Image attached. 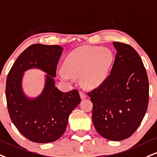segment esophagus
I'll list each match as a JSON object with an SVG mask.
<instances>
[{"label": "esophagus", "mask_w": 157, "mask_h": 157, "mask_svg": "<svg viewBox=\"0 0 157 157\" xmlns=\"http://www.w3.org/2000/svg\"><path fill=\"white\" fill-rule=\"evenodd\" d=\"M80 97H81V99H86V98L87 97L86 94L85 93L84 91H82V90H80Z\"/></svg>", "instance_id": "1"}]
</instances>
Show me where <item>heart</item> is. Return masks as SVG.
<instances>
[{"label": "heart", "instance_id": "heart-1", "mask_svg": "<svg viewBox=\"0 0 157 157\" xmlns=\"http://www.w3.org/2000/svg\"><path fill=\"white\" fill-rule=\"evenodd\" d=\"M113 60L112 51L107 48L82 46L67 54L63 68L58 75L64 80L71 81L81 76V81L88 88L99 86L106 80Z\"/></svg>", "mask_w": 157, "mask_h": 157}]
</instances>
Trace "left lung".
Here are the masks:
<instances>
[{
    "mask_svg": "<svg viewBox=\"0 0 157 157\" xmlns=\"http://www.w3.org/2000/svg\"><path fill=\"white\" fill-rule=\"evenodd\" d=\"M117 50L110 75L88 92L93 103L92 120L100 135L112 141L128 138L137 130L148 105L149 85L139 54L125 43H113Z\"/></svg>",
    "mask_w": 157,
    "mask_h": 157,
    "instance_id": "1",
    "label": "left lung"
}]
</instances>
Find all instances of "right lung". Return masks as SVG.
Listing matches in <instances>:
<instances>
[{
	"instance_id": "right-lung-1",
	"label": "right lung",
	"mask_w": 157,
	"mask_h": 157,
	"mask_svg": "<svg viewBox=\"0 0 157 157\" xmlns=\"http://www.w3.org/2000/svg\"><path fill=\"white\" fill-rule=\"evenodd\" d=\"M62 51L59 45L32 44L19 56L7 76L6 97L11 120L32 142L47 143L59 139L69 115L81 101L77 90L63 93L55 86L53 78ZM33 67L48 75L41 95L28 99L22 90L21 80L24 71Z\"/></svg>"
}]
</instances>
